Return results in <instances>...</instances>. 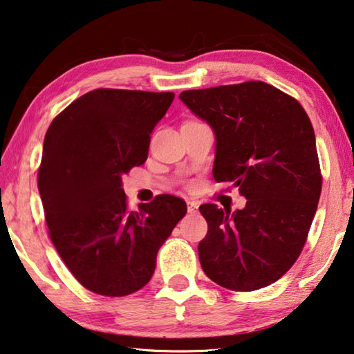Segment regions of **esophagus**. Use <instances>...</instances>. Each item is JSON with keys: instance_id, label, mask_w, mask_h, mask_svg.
<instances>
[{"instance_id": "esophagus-1", "label": "esophagus", "mask_w": 354, "mask_h": 354, "mask_svg": "<svg viewBox=\"0 0 354 354\" xmlns=\"http://www.w3.org/2000/svg\"><path fill=\"white\" fill-rule=\"evenodd\" d=\"M197 209H198V203L189 200V202H188V212H189V214H196Z\"/></svg>"}]
</instances>
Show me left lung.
Here are the masks:
<instances>
[{
    "mask_svg": "<svg viewBox=\"0 0 354 354\" xmlns=\"http://www.w3.org/2000/svg\"><path fill=\"white\" fill-rule=\"evenodd\" d=\"M180 100L216 136L212 176L246 198L242 209L200 206L208 234L200 265L212 282L254 291L296 262L321 197L315 131L297 100L263 82L183 91Z\"/></svg>",
    "mask_w": 354,
    "mask_h": 354,
    "instance_id": "1",
    "label": "left lung"
}]
</instances>
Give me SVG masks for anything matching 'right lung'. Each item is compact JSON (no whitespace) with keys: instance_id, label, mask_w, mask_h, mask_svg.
Listing matches in <instances>:
<instances>
[{"instance_id":"obj_1","label":"right lung","mask_w":354,"mask_h":354,"mask_svg":"<svg viewBox=\"0 0 354 354\" xmlns=\"http://www.w3.org/2000/svg\"><path fill=\"white\" fill-rule=\"evenodd\" d=\"M172 92L95 89L53 118L38 171L49 236L84 288L128 296L151 281L160 246L186 214L162 194L128 209L122 177L146 162Z\"/></svg>"}]
</instances>
